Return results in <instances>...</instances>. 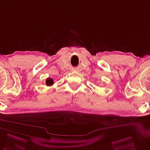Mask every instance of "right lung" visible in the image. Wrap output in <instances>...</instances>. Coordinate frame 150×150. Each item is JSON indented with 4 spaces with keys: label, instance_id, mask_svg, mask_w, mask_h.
Wrapping results in <instances>:
<instances>
[{
    "label": "right lung",
    "instance_id": "add662e5",
    "mask_svg": "<svg viewBox=\"0 0 150 150\" xmlns=\"http://www.w3.org/2000/svg\"><path fill=\"white\" fill-rule=\"evenodd\" d=\"M45 84H46L47 86H51L54 84V81H53V79L52 78H48L45 80Z\"/></svg>",
    "mask_w": 150,
    "mask_h": 150
}]
</instances>
